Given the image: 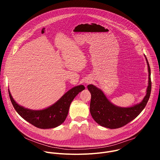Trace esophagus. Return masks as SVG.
<instances>
[{
    "label": "esophagus",
    "instance_id": "1",
    "mask_svg": "<svg viewBox=\"0 0 160 160\" xmlns=\"http://www.w3.org/2000/svg\"><path fill=\"white\" fill-rule=\"evenodd\" d=\"M88 83H89V82H88V81H87H87H85V84H87H87H88Z\"/></svg>",
    "mask_w": 160,
    "mask_h": 160
}]
</instances>
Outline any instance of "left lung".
<instances>
[{
  "mask_svg": "<svg viewBox=\"0 0 160 160\" xmlns=\"http://www.w3.org/2000/svg\"><path fill=\"white\" fill-rule=\"evenodd\" d=\"M144 56L148 68L149 80L146 95L140 103L128 108L117 106L107 99L101 89L92 84L87 85L91 94L90 112L93 119L101 126L111 129L123 127L135 119L146 107L151 94V81L149 64Z\"/></svg>",
  "mask_w": 160,
  "mask_h": 160,
  "instance_id": "obj_1",
  "label": "left lung"
}]
</instances>
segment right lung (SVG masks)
Instances as JSON below:
<instances>
[{"mask_svg":"<svg viewBox=\"0 0 160 160\" xmlns=\"http://www.w3.org/2000/svg\"><path fill=\"white\" fill-rule=\"evenodd\" d=\"M84 89L83 85L74 87L54 104L41 110H33L19 105L12 98L9 89V94L15 110L22 118L37 128L48 129L57 127L64 122L72 101Z\"/></svg>","mask_w":160,"mask_h":160,"instance_id":"obj_1","label":"right lung"}]
</instances>
